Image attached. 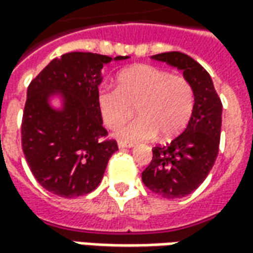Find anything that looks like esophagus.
Returning a JSON list of instances; mask_svg holds the SVG:
<instances>
[{
  "label": "esophagus",
  "mask_w": 253,
  "mask_h": 253,
  "mask_svg": "<svg viewBox=\"0 0 253 253\" xmlns=\"http://www.w3.org/2000/svg\"><path fill=\"white\" fill-rule=\"evenodd\" d=\"M118 146H119V149H127V148H132L134 145L130 142H122V141H119V142H118Z\"/></svg>",
  "instance_id": "34e87169"
}]
</instances>
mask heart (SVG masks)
<instances>
[{"label": "heart", "mask_w": 253, "mask_h": 253, "mask_svg": "<svg viewBox=\"0 0 253 253\" xmlns=\"http://www.w3.org/2000/svg\"><path fill=\"white\" fill-rule=\"evenodd\" d=\"M97 105L105 126L115 130L132 115L134 119L118 131L126 142L148 141L157 134L175 137L190 123L195 107V93L191 83L181 76L152 66L134 65L118 74V88L101 86Z\"/></svg>", "instance_id": "b5f03b06"}]
</instances>
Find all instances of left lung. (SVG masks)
Returning <instances> with one entry per match:
<instances>
[{"label": "left lung", "instance_id": "left-lung-1", "mask_svg": "<svg viewBox=\"0 0 253 253\" xmlns=\"http://www.w3.org/2000/svg\"><path fill=\"white\" fill-rule=\"evenodd\" d=\"M183 70L194 88L195 107L187 128L170 143L153 148V159L142 172L149 190L167 199L190 195L210 173L219 150L222 103L210 74L195 59L179 51L153 55Z\"/></svg>", "mask_w": 253, "mask_h": 253}]
</instances>
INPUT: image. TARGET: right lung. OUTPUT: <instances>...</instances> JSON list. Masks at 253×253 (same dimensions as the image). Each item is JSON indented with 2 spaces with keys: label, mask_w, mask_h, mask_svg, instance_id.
Listing matches in <instances>:
<instances>
[{
  "label": "right lung",
  "mask_w": 253,
  "mask_h": 253,
  "mask_svg": "<svg viewBox=\"0 0 253 253\" xmlns=\"http://www.w3.org/2000/svg\"><path fill=\"white\" fill-rule=\"evenodd\" d=\"M128 57H115L122 61ZM112 58L93 52H67L48 63L27 90L21 146L32 175L43 188L62 198L89 194L103 179L118 150L107 138L97 105L101 69ZM63 96L62 110L48 100Z\"/></svg>",
  "instance_id": "obj_1"
}]
</instances>
